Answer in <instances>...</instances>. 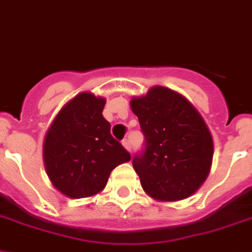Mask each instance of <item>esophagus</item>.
Listing matches in <instances>:
<instances>
[{"instance_id":"esophagus-1","label":"esophagus","mask_w":252,"mask_h":252,"mask_svg":"<svg viewBox=\"0 0 252 252\" xmlns=\"http://www.w3.org/2000/svg\"><path fill=\"white\" fill-rule=\"evenodd\" d=\"M122 145H124L125 148L127 149V151H131V144H130V139L128 138H125L122 140Z\"/></svg>"}]
</instances>
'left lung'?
I'll list each match as a JSON object with an SVG mask.
<instances>
[{
    "label": "left lung",
    "instance_id": "left-lung-1",
    "mask_svg": "<svg viewBox=\"0 0 252 252\" xmlns=\"http://www.w3.org/2000/svg\"><path fill=\"white\" fill-rule=\"evenodd\" d=\"M130 104L144 134V148L132 158L143 189L158 201L192 196L213 161V138L201 114L183 95L163 86L152 87Z\"/></svg>",
    "mask_w": 252,
    "mask_h": 252
}]
</instances>
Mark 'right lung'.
<instances>
[{"mask_svg":"<svg viewBox=\"0 0 252 252\" xmlns=\"http://www.w3.org/2000/svg\"><path fill=\"white\" fill-rule=\"evenodd\" d=\"M105 99L81 93L65 104L49 128L43 161L50 180L69 198L96 194L107 186L111 171L131 156L111 135L103 117Z\"/></svg>","mask_w":252,"mask_h":252,"instance_id":"right-lung-1","label":"right lung"}]
</instances>
